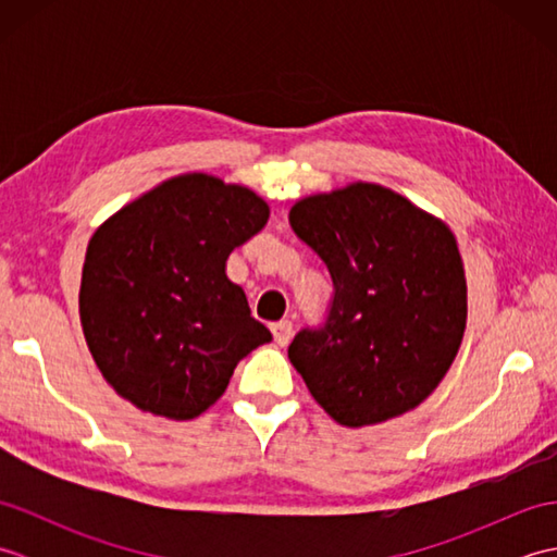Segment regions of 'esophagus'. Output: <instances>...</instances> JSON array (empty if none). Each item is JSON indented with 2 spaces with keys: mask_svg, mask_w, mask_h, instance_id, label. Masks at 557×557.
<instances>
[{
  "mask_svg": "<svg viewBox=\"0 0 557 557\" xmlns=\"http://www.w3.org/2000/svg\"><path fill=\"white\" fill-rule=\"evenodd\" d=\"M270 330H272V337H275V342H277L280 347H287V345H289V339H292V335H294V325H292V321L272 323V325H270Z\"/></svg>",
  "mask_w": 557,
  "mask_h": 557,
  "instance_id": "1",
  "label": "esophagus"
}]
</instances>
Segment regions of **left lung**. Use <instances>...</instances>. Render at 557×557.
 Listing matches in <instances>:
<instances>
[{
  "mask_svg": "<svg viewBox=\"0 0 557 557\" xmlns=\"http://www.w3.org/2000/svg\"><path fill=\"white\" fill-rule=\"evenodd\" d=\"M289 224L335 289L325 321L289 345L313 399L349 429L419 407L467 325L455 234L405 196L363 182L299 200Z\"/></svg>",
  "mask_w": 557,
  "mask_h": 557,
  "instance_id": "obj_1",
  "label": "left lung"
}]
</instances>
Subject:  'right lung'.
Instances as JSON below:
<instances>
[{"mask_svg":"<svg viewBox=\"0 0 557 557\" xmlns=\"http://www.w3.org/2000/svg\"><path fill=\"white\" fill-rule=\"evenodd\" d=\"M246 186L184 174L124 206L92 234L81 325L100 373L138 409L196 419L246 354L272 339L224 263L265 227Z\"/></svg>","mask_w":557,"mask_h":557,"instance_id":"right-lung-1","label":"right lung"}]
</instances>
